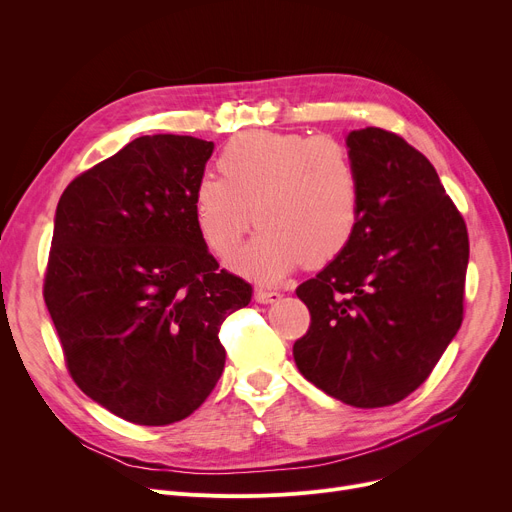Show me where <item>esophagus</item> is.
<instances>
[{
  "instance_id": "obj_1",
  "label": "esophagus",
  "mask_w": 512,
  "mask_h": 512,
  "mask_svg": "<svg viewBox=\"0 0 512 512\" xmlns=\"http://www.w3.org/2000/svg\"><path fill=\"white\" fill-rule=\"evenodd\" d=\"M255 299H257V303H263V305L278 303L282 299V294L278 290H263V288H259L255 292Z\"/></svg>"
}]
</instances>
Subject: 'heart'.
<instances>
[{
	"label": "heart",
	"mask_w": 512,
	"mask_h": 512,
	"mask_svg": "<svg viewBox=\"0 0 512 512\" xmlns=\"http://www.w3.org/2000/svg\"><path fill=\"white\" fill-rule=\"evenodd\" d=\"M222 176L195 186V220L205 245L230 257L255 222L263 226L234 267L278 280L301 261L338 257L361 215V180L348 149L332 134L249 130L220 153Z\"/></svg>",
	"instance_id": "heart-1"
}]
</instances>
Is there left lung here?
Returning a JSON list of instances; mask_svg holds the SVG:
<instances>
[{
  "instance_id": "obj_1",
  "label": "left lung",
  "mask_w": 512,
  "mask_h": 512,
  "mask_svg": "<svg viewBox=\"0 0 512 512\" xmlns=\"http://www.w3.org/2000/svg\"><path fill=\"white\" fill-rule=\"evenodd\" d=\"M361 215L346 249L297 288L311 324L294 363L359 409L390 407L427 378L463 324L469 234L429 159L384 128L346 139Z\"/></svg>"
}]
</instances>
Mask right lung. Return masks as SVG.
I'll list each match as a JSON object with an SVG mask.
<instances>
[{
    "label": "right lung",
    "instance_id": "right-lung-1",
    "mask_svg": "<svg viewBox=\"0 0 512 512\" xmlns=\"http://www.w3.org/2000/svg\"><path fill=\"white\" fill-rule=\"evenodd\" d=\"M211 141L139 137L60 197L43 282L76 386L137 425L197 411L226 363L224 319L253 286L220 270L195 220Z\"/></svg>",
    "mask_w": 512,
    "mask_h": 512
}]
</instances>
